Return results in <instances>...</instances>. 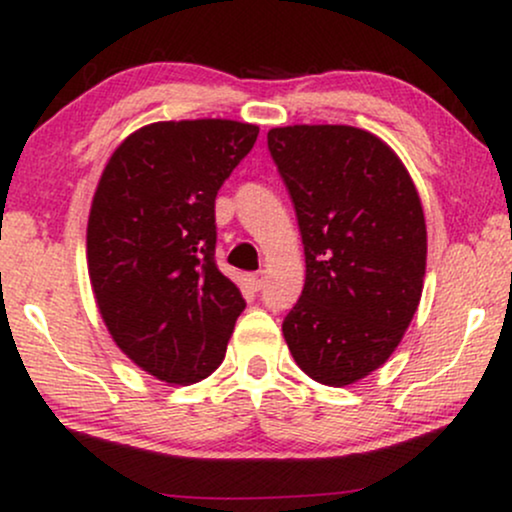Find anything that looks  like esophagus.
<instances>
[{
    "instance_id": "esophagus-1",
    "label": "esophagus",
    "mask_w": 512,
    "mask_h": 512,
    "mask_svg": "<svg viewBox=\"0 0 512 512\" xmlns=\"http://www.w3.org/2000/svg\"><path fill=\"white\" fill-rule=\"evenodd\" d=\"M248 284H250L252 291H260L262 286H264V272H260V274H250V276H248Z\"/></svg>"
}]
</instances>
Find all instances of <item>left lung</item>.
I'll return each instance as SVG.
<instances>
[{
    "mask_svg": "<svg viewBox=\"0 0 512 512\" xmlns=\"http://www.w3.org/2000/svg\"><path fill=\"white\" fill-rule=\"evenodd\" d=\"M267 146L305 250L303 293L281 330L303 373L322 385H351L383 366L419 308V192L395 151L366 129L276 127Z\"/></svg>",
    "mask_w": 512,
    "mask_h": 512,
    "instance_id": "obj_1",
    "label": "left lung"
}]
</instances>
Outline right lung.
<instances>
[{
	"label": "right lung",
	"mask_w": 512,
	"mask_h": 512,
	"mask_svg": "<svg viewBox=\"0 0 512 512\" xmlns=\"http://www.w3.org/2000/svg\"><path fill=\"white\" fill-rule=\"evenodd\" d=\"M260 129L233 120L142 127L115 149L88 216V276L125 354L175 385L221 366L245 298L219 272L214 204Z\"/></svg>",
	"instance_id": "obj_1"
}]
</instances>
